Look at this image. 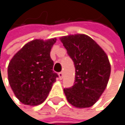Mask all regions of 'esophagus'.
Here are the masks:
<instances>
[{
  "label": "esophagus",
  "mask_w": 125,
  "mask_h": 125,
  "mask_svg": "<svg viewBox=\"0 0 125 125\" xmlns=\"http://www.w3.org/2000/svg\"><path fill=\"white\" fill-rule=\"evenodd\" d=\"M63 72H59L58 73V77H59V79L61 80L62 78H63Z\"/></svg>",
  "instance_id": "esophagus-1"
}]
</instances>
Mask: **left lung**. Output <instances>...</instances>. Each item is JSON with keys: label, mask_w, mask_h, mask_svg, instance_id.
I'll use <instances>...</instances> for the list:
<instances>
[{"label": "left lung", "mask_w": 125, "mask_h": 125, "mask_svg": "<svg viewBox=\"0 0 125 125\" xmlns=\"http://www.w3.org/2000/svg\"><path fill=\"white\" fill-rule=\"evenodd\" d=\"M75 67L74 84L64 89L69 103L77 108L92 106L109 82L111 66L106 54L93 39L83 34L61 38Z\"/></svg>", "instance_id": "1"}]
</instances>
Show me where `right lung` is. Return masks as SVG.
Instances as JSON below:
<instances>
[{"mask_svg":"<svg viewBox=\"0 0 125 125\" xmlns=\"http://www.w3.org/2000/svg\"><path fill=\"white\" fill-rule=\"evenodd\" d=\"M56 39H35L26 44L10 61L9 83L22 103L36 105L43 103L58 75L53 71L50 57Z\"/></svg>","mask_w":125,"mask_h":125,"instance_id":"1","label":"right lung"}]
</instances>
